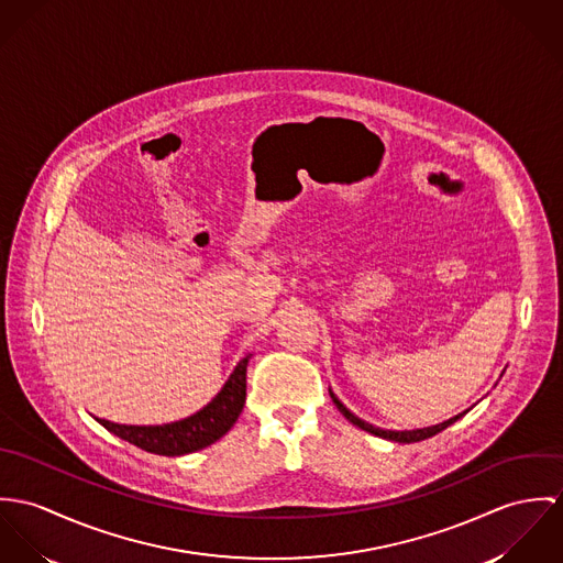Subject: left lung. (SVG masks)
Returning a JSON list of instances; mask_svg holds the SVG:
<instances>
[{"instance_id": "8db88e82", "label": "left lung", "mask_w": 563, "mask_h": 563, "mask_svg": "<svg viewBox=\"0 0 563 563\" xmlns=\"http://www.w3.org/2000/svg\"><path fill=\"white\" fill-rule=\"evenodd\" d=\"M330 397H332V401H334V406L339 408V412L352 423V426H356V428H361V430H365V432H369V434H374V437L386 438V440H393V442H419V440H426V438L437 437L438 432H442L444 428H449L451 423H455L457 419H462L464 417V412H460V415H455V417H451V419H446V421H442V423H438V426H432V428H421V430H406V432H395V430H379V428H375L372 423H367V421H363V419H358L354 412H350L339 399H336V395L330 390Z\"/></svg>"}]
</instances>
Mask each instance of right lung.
Masks as SVG:
<instances>
[{
	"label": "right lung",
	"mask_w": 563,
	"mask_h": 563,
	"mask_svg": "<svg viewBox=\"0 0 563 563\" xmlns=\"http://www.w3.org/2000/svg\"><path fill=\"white\" fill-rule=\"evenodd\" d=\"M251 356L242 358L222 390L198 412L164 426H121L97 419L108 432L157 455H186L200 451L224 437L238 421L246 404V367Z\"/></svg>",
	"instance_id": "obj_1"
}]
</instances>
